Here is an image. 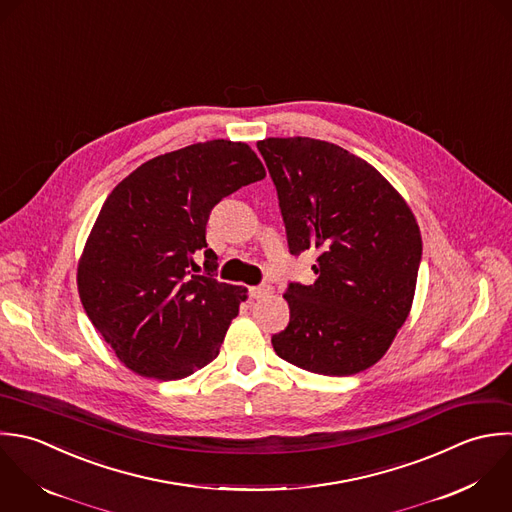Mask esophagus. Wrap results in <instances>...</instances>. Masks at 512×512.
Segmentation results:
<instances>
[{
  "instance_id": "34e87169",
  "label": "esophagus",
  "mask_w": 512,
  "mask_h": 512,
  "mask_svg": "<svg viewBox=\"0 0 512 512\" xmlns=\"http://www.w3.org/2000/svg\"><path fill=\"white\" fill-rule=\"evenodd\" d=\"M267 295H271V287L269 285H257V287L249 289V297L251 299H261V297H267Z\"/></svg>"
}]
</instances>
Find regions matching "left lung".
<instances>
[{"label":"left lung","mask_w":512,"mask_h":512,"mask_svg":"<svg viewBox=\"0 0 512 512\" xmlns=\"http://www.w3.org/2000/svg\"><path fill=\"white\" fill-rule=\"evenodd\" d=\"M277 187L291 255L319 253L313 285L289 283L287 363L329 377L373 367L409 317L423 241L399 191L365 159L311 137L257 143Z\"/></svg>","instance_id":"left-lung-1"}]
</instances>
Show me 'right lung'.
I'll return each mask as SVG.
<instances>
[{"label":"right lung","mask_w":512,"mask_h":512,"mask_svg":"<svg viewBox=\"0 0 512 512\" xmlns=\"http://www.w3.org/2000/svg\"><path fill=\"white\" fill-rule=\"evenodd\" d=\"M265 167L247 143L213 139L153 157L105 199L77 265L83 309L137 375L175 381L209 365L247 299L213 277L211 209ZM206 255L195 276L192 255Z\"/></svg>","instance_id":"add662e5"}]
</instances>
